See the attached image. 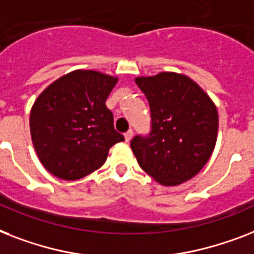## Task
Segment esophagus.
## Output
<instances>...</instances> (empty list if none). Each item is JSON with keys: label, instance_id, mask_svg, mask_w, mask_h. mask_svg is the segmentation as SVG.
Masks as SVG:
<instances>
[{"label": "esophagus", "instance_id": "esophagus-1", "mask_svg": "<svg viewBox=\"0 0 254 254\" xmlns=\"http://www.w3.org/2000/svg\"><path fill=\"white\" fill-rule=\"evenodd\" d=\"M124 137H125V141L129 142L131 139V137H133V130H127V133L124 134Z\"/></svg>", "mask_w": 254, "mask_h": 254}]
</instances>
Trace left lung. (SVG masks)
<instances>
[{
  "label": "left lung",
  "instance_id": "obj_1",
  "mask_svg": "<svg viewBox=\"0 0 254 254\" xmlns=\"http://www.w3.org/2000/svg\"><path fill=\"white\" fill-rule=\"evenodd\" d=\"M151 112V130L135 135L130 147L146 174L166 187L190 180L215 147L218 112L213 100L183 74L138 77Z\"/></svg>",
  "mask_w": 254,
  "mask_h": 254
}]
</instances>
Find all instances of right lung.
<instances>
[{
    "label": "right lung",
    "mask_w": 254,
    "mask_h": 254,
    "mask_svg": "<svg viewBox=\"0 0 254 254\" xmlns=\"http://www.w3.org/2000/svg\"><path fill=\"white\" fill-rule=\"evenodd\" d=\"M116 83V77L75 70L39 95L31 109L30 130L48 172L63 180L82 179L102 167L109 148L124 141L106 106Z\"/></svg>",
    "instance_id": "obj_1"
}]
</instances>
